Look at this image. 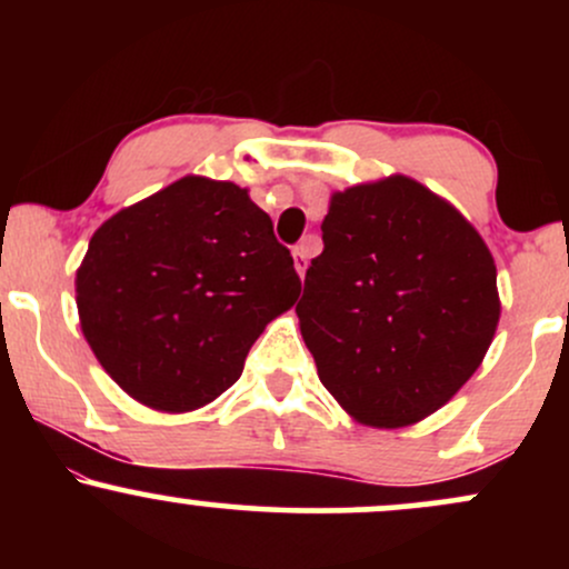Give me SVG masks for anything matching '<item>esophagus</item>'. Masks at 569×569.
<instances>
[{
    "label": "esophagus",
    "instance_id": "esophagus-1",
    "mask_svg": "<svg viewBox=\"0 0 569 569\" xmlns=\"http://www.w3.org/2000/svg\"><path fill=\"white\" fill-rule=\"evenodd\" d=\"M312 243H316V240H312V238H305L302 243H299L297 248H293V267H297V272H299V276H305V270H307V262H310Z\"/></svg>",
    "mask_w": 569,
    "mask_h": 569
}]
</instances>
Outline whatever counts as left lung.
Listing matches in <instances>:
<instances>
[{"label":"left lung","mask_w":569,"mask_h":569,"mask_svg":"<svg viewBox=\"0 0 569 569\" xmlns=\"http://www.w3.org/2000/svg\"><path fill=\"white\" fill-rule=\"evenodd\" d=\"M321 232L297 316L323 388L363 426L420 422L492 342V253L455 206L407 176L335 192Z\"/></svg>","instance_id":"left-lung-1"}]
</instances>
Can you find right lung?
<instances>
[{
	"instance_id": "right-lung-1",
	"label": "right lung",
	"mask_w": 569,
	"mask_h": 569,
	"mask_svg": "<svg viewBox=\"0 0 569 569\" xmlns=\"http://www.w3.org/2000/svg\"><path fill=\"white\" fill-rule=\"evenodd\" d=\"M74 283L98 363L143 407L171 415L238 382L264 326L302 291L270 217L246 189L206 176L103 221Z\"/></svg>"
}]
</instances>
